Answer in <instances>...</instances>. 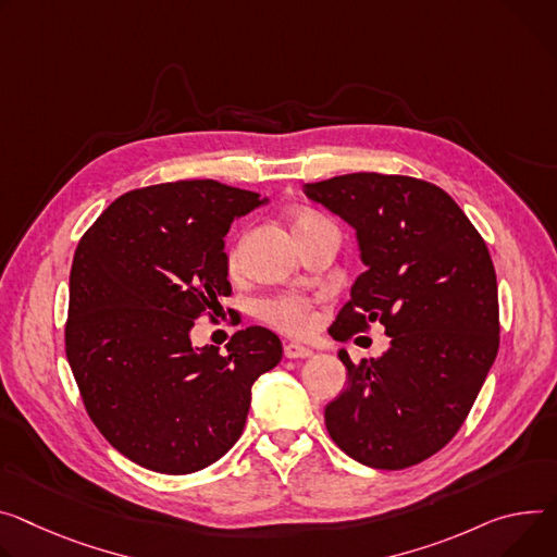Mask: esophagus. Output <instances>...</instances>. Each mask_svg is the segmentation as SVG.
Masks as SVG:
<instances>
[{
    "label": "esophagus",
    "mask_w": 557,
    "mask_h": 557,
    "mask_svg": "<svg viewBox=\"0 0 557 557\" xmlns=\"http://www.w3.org/2000/svg\"><path fill=\"white\" fill-rule=\"evenodd\" d=\"M284 356H286L288 360H297V358H311V356H313V350H311V348H307V346H301V344L288 342V344H284Z\"/></svg>",
    "instance_id": "34e87169"
}]
</instances>
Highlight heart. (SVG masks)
I'll return each instance as SVG.
<instances>
[{
  "label": "heart",
  "instance_id": "obj_1",
  "mask_svg": "<svg viewBox=\"0 0 557 557\" xmlns=\"http://www.w3.org/2000/svg\"><path fill=\"white\" fill-rule=\"evenodd\" d=\"M288 220H290V228H293L297 239L309 235L313 228H318L322 224H329V220H324L322 215H318L315 211H309V209L290 211ZM237 262H239V244L233 246L231 252H228L231 271L237 269ZM262 318L269 324H273L275 329L293 333V335L309 333L311 326L315 324V311L311 307V301L305 299V297H295V295L277 297V299L267 301V305L262 307Z\"/></svg>",
  "mask_w": 557,
  "mask_h": 557
}]
</instances>
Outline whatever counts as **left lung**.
Instances as JSON below:
<instances>
[{
  "mask_svg": "<svg viewBox=\"0 0 557 557\" xmlns=\"http://www.w3.org/2000/svg\"><path fill=\"white\" fill-rule=\"evenodd\" d=\"M305 193L356 228L364 273L329 333L344 342L380 322L384 356L352 364L324 409L333 442L371 469H407L458 433L499 346L488 248L440 186L380 173L307 184Z\"/></svg>",
  "mask_w": 557,
  "mask_h": 557,
  "instance_id": "1",
  "label": "left lung"
}]
</instances>
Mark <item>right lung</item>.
<instances>
[{"instance_id": "add662e5", "label": "right lung", "mask_w": 557, "mask_h": 557, "mask_svg": "<svg viewBox=\"0 0 557 557\" xmlns=\"http://www.w3.org/2000/svg\"><path fill=\"white\" fill-rule=\"evenodd\" d=\"M267 197L215 180L117 197L79 239L71 269L66 358L84 407L135 465L186 475L239 440L250 386L282 360L264 326L237 331L226 356L190 329L231 295L224 237Z\"/></svg>"}]
</instances>
